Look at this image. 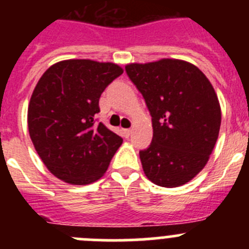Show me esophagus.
<instances>
[{"instance_id":"obj_1","label":"esophagus","mask_w":249,"mask_h":249,"mask_svg":"<svg viewBox=\"0 0 249 249\" xmlns=\"http://www.w3.org/2000/svg\"><path fill=\"white\" fill-rule=\"evenodd\" d=\"M131 133H132V129L131 128L123 129V136H124V137H126V138H128L129 136H131Z\"/></svg>"}]
</instances>
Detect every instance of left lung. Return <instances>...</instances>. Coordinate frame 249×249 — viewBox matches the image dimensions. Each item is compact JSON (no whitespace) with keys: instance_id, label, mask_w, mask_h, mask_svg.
I'll use <instances>...</instances> for the list:
<instances>
[{"instance_id":"left-lung-1","label":"left lung","mask_w":249,"mask_h":249,"mask_svg":"<svg viewBox=\"0 0 249 249\" xmlns=\"http://www.w3.org/2000/svg\"><path fill=\"white\" fill-rule=\"evenodd\" d=\"M126 72L152 116V142L140 152L144 175L157 186H183L204 168L218 138L222 113L213 86L182 59L129 63Z\"/></svg>"}]
</instances>
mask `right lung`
I'll list each match as a JSON object with an SVG mask.
<instances>
[{"instance_id":"add662e5","label":"right lung","mask_w":249,"mask_h":249,"mask_svg":"<svg viewBox=\"0 0 249 249\" xmlns=\"http://www.w3.org/2000/svg\"><path fill=\"white\" fill-rule=\"evenodd\" d=\"M122 73L112 62L65 59L37 82L28 105V132L39 158L61 181L96 182L122 144L120 136L94 120L101 94Z\"/></svg>"}]
</instances>
